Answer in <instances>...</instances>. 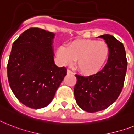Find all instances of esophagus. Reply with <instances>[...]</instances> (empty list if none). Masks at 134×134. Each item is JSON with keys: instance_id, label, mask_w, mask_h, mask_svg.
<instances>
[{"instance_id": "34e87169", "label": "esophagus", "mask_w": 134, "mask_h": 134, "mask_svg": "<svg viewBox=\"0 0 134 134\" xmlns=\"http://www.w3.org/2000/svg\"><path fill=\"white\" fill-rule=\"evenodd\" d=\"M67 74H74V73H73L71 70H69V69H67Z\"/></svg>"}]
</instances>
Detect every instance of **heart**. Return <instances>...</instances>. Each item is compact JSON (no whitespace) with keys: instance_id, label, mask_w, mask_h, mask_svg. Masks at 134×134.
<instances>
[{"instance_id":"heart-1","label":"heart","mask_w":134,"mask_h":134,"mask_svg":"<svg viewBox=\"0 0 134 134\" xmlns=\"http://www.w3.org/2000/svg\"><path fill=\"white\" fill-rule=\"evenodd\" d=\"M110 49L106 42L83 39L70 42L67 47L60 46L56 56L63 65H69L76 60L77 68L82 74L92 76L98 73L106 64Z\"/></svg>"}]
</instances>
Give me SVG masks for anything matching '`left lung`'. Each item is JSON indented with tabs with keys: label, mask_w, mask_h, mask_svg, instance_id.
I'll return each mask as SVG.
<instances>
[{
	"label": "left lung",
	"mask_w": 134,
	"mask_h": 134,
	"mask_svg": "<svg viewBox=\"0 0 134 134\" xmlns=\"http://www.w3.org/2000/svg\"><path fill=\"white\" fill-rule=\"evenodd\" d=\"M110 49L106 65L98 73L89 76L76 74L74 96L80 108L90 113L104 110L112 105L124 86L127 60L124 45L109 34L100 36Z\"/></svg>",
	"instance_id": "8db88e82"
}]
</instances>
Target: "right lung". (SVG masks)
Wrapping results in <instances>:
<instances>
[{"label": "right lung", "instance_id": "obj_1", "mask_svg": "<svg viewBox=\"0 0 134 134\" xmlns=\"http://www.w3.org/2000/svg\"><path fill=\"white\" fill-rule=\"evenodd\" d=\"M54 36L29 28L13 43L7 64L9 84L18 100L30 108L47 106L67 75L66 67L54 63Z\"/></svg>", "mask_w": 134, "mask_h": 134}]
</instances>
